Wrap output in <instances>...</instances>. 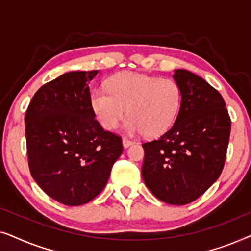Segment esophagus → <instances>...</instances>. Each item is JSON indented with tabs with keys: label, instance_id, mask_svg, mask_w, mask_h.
<instances>
[{
	"label": "esophagus",
	"instance_id": "34e87169",
	"mask_svg": "<svg viewBox=\"0 0 251 251\" xmlns=\"http://www.w3.org/2000/svg\"><path fill=\"white\" fill-rule=\"evenodd\" d=\"M122 144H123V147H125V149H126V147H129L130 145H132L133 142H132V140H130V139L126 138V137H123V138H122Z\"/></svg>",
	"mask_w": 251,
	"mask_h": 251
}]
</instances>
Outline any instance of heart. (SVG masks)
Returning <instances> with one entry per match:
<instances>
[{
    "instance_id": "b5f03b06",
    "label": "heart",
    "mask_w": 251,
    "mask_h": 251,
    "mask_svg": "<svg viewBox=\"0 0 251 251\" xmlns=\"http://www.w3.org/2000/svg\"><path fill=\"white\" fill-rule=\"evenodd\" d=\"M95 89L90 104L96 118L107 130L115 129L126 115L125 130L157 137L176 121L181 105L179 85L170 78H159L136 72H120Z\"/></svg>"
}]
</instances>
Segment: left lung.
I'll return each mask as SVG.
<instances>
[{
    "instance_id": "8db88e82",
    "label": "left lung",
    "mask_w": 251,
    "mask_h": 251,
    "mask_svg": "<svg viewBox=\"0 0 251 251\" xmlns=\"http://www.w3.org/2000/svg\"><path fill=\"white\" fill-rule=\"evenodd\" d=\"M173 77L181 91L180 111L164 135L143 144L142 176L159 200L183 205L221 176L231 119L222 95L203 78L186 70H175Z\"/></svg>"
}]
</instances>
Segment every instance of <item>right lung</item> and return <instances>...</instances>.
Returning a JSON list of instances; mask_svg holds the SVG:
<instances>
[{
  "mask_svg": "<svg viewBox=\"0 0 251 251\" xmlns=\"http://www.w3.org/2000/svg\"><path fill=\"white\" fill-rule=\"evenodd\" d=\"M98 71H74L42 85L25 116L30 174L53 200L91 201L107 184L122 154L121 137L105 131L90 104L89 83Z\"/></svg>",
  "mask_w": 251,
  "mask_h": 251,
  "instance_id": "add662e5",
  "label": "right lung"
}]
</instances>
